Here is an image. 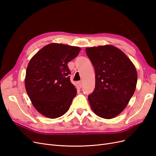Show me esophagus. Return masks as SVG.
I'll return each mask as SVG.
<instances>
[{"instance_id":"esophagus-1","label":"esophagus","mask_w":156,"mask_h":156,"mask_svg":"<svg viewBox=\"0 0 156 156\" xmlns=\"http://www.w3.org/2000/svg\"><path fill=\"white\" fill-rule=\"evenodd\" d=\"M78 84H79V87H82V86H83V81H79L78 82Z\"/></svg>"}]
</instances>
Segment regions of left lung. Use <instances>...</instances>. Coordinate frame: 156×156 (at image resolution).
Listing matches in <instances>:
<instances>
[{"instance_id":"1","label":"left lung","mask_w":156,"mask_h":156,"mask_svg":"<svg viewBox=\"0 0 156 156\" xmlns=\"http://www.w3.org/2000/svg\"><path fill=\"white\" fill-rule=\"evenodd\" d=\"M86 53L95 69V88L88 99L96 115L106 119L123 111L133 96L137 73L130 59L112 45L87 48Z\"/></svg>"}]
</instances>
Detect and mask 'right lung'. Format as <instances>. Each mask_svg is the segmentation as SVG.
<instances>
[{"instance_id": "1", "label": "right lung", "mask_w": 156, "mask_h": 156, "mask_svg": "<svg viewBox=\"0 0 156 156\" xmlns=\"http://www.w3.org/2000/svg\"><path fill=\"white\" fill-rule=\"evenodd\" d=\"M81 48L59 44L44 47L28 64L25 88L36 109L56 119L64 115L76 96L70 81L68 63L77 57Z\"/></svg>"}]
</instances>
